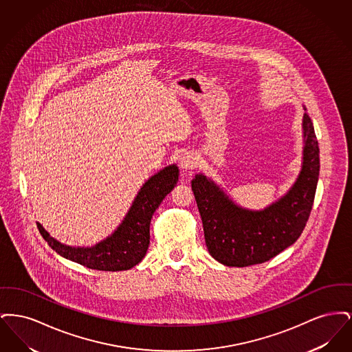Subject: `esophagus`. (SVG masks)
Here are the masks:
<instances>
[{
	"label": "esophagus",
	"instance_id": "esophagus-1",
	"mask_svg": "<svg viewBox=\"0 0 352 352\" xmlns=\"http://www.w3.org/2000/svg\"><path fill=\"white\" fill-rule=\"evenodd\" d=\"M179 165H181V168H184V170H191V168H197L198 158H197V155L194 153L186 151L179 158Z\"/></svg>",
	"mask_w": 352,
	"mask_h": 352
}]
</instances>
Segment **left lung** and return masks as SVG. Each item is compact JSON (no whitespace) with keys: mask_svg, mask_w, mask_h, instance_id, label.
Instances as JSON below:
<instances>
[{"mask_svg":"<svg viewBox=\"0 0 352 352\" xmlns=\"http://www.w3.org/2000/svg\"><path fill=\"white\" fill-rule=\"evenodd\" d=\"M302 131L300 175L284 197L264 210L237 206L204 174H197L191 181L207 250L220 264L243 268L265 263L301 236L311 212L319 177L318 141L306 112Z\"/></svg>","mask_w":352,"mask_h":352,"instance_id":"8db88e82","label":"left lung"}]
</instances>
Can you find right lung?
<instances>
[{"mask_svg":"<svg viewBox=\"0 0 352 352\" xmlns=\"http://www.w3.org/2000/svg\"><path fill=\"white\" fill-rule=\"evenodd\" d=\"M178 175L177 165L155 173L142 184L118 230L94 247H69L51 237L39 223L36 227L51 248L67 260L96 270H128L145 257L151 243V217L178 182Z\"/></svg>","mask_w":352,"mask_h":352,"instance_id":"add662e5","label":"right lung"}]
</instances>
